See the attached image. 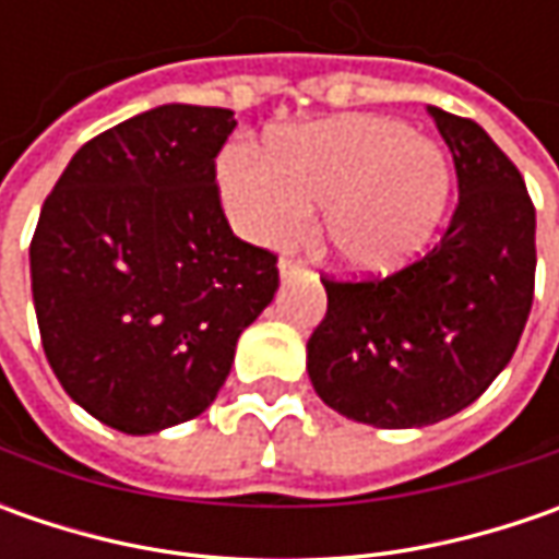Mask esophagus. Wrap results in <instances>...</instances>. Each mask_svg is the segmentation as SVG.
I'll list each match as a JSON object with an SVG mask.
<instances>
[{"mask_svg": "<svg viewBox=\"0 0 559 559\" xmlns=\"http://www.w3.org/2000/svg\"><path fill=\"white\" fill-rule=\"evenodd\" d=\"M305 261H292V258H283L280 261V273H283V280H295V276H301L305 273Z\"/></svg>", "mask_w": 559, "mask_h": 559, "instance_id": "1", "label": "esophagus"}]
</instances>
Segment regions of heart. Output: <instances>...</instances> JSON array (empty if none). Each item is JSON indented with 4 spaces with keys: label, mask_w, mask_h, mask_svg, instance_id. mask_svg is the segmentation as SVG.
<instances>
[{
    "label": "heart",
    "mask_w": 559,
    "mask_h": 559,
    "mask_svg": "<svg viewBox=\"0 0 559 559\" xmlns=\"http://www.w3.org/2000/svg\"><path fill=\"white\" fill-rule=\"evenodd\" d=\"M233 224L286 242L323 204L320 236L355 273L411 264L441 226L451 170L439 145L389 118H335L280 133L267 158L236 148L221 164Z\"/></svg>",
    "instance_id": "heart-1"
}]
</instances>
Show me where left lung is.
Segmentation results:
<instances>
[{
  "label": "left lung",
  "instance_id": "obj_1",
  "mask_svg": "<svg viewBox=\"0 0 559 559\" xmlns=\"http://www.w3.org/2000/svg\"><path fill=\"white\" fill-rule=\"evenodd\" d=\"M457 170L441 242L389 276H323L313 392L342 417L414 429L454 417L510 364L535 295V204L476 120L429 108Z\"/></svg>",
  "mask_w": 559,
  "mask_h": 559
}]
</instances>
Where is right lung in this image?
<instances>
[{"label":"right lung","mask_w":559,"mask_h":559,"mask_svg":"<svg viewBox=\"0 0 559 559\" xmlns=\"http://www.w3.org/2000/svg\"><path fill=\"white\" fill-rule=\"evenodd\" d=\"M229 108L162 105L76 152L39 211L31 283L61 389L127 436L199 417L273 301L276 254L233 236Z\"/></svg>","instance_id":"obj_1"}]
</instances>
